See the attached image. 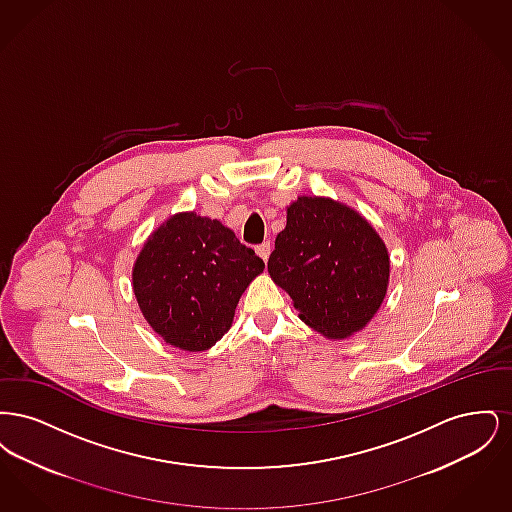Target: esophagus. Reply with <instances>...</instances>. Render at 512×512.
Listing matches in <instances>:
<instances>
[{
  "label": "esophagus",
  "mask_w": 512,
  "mask_h": 512,
  "mask_svg": "<svg viewBox=\"0 0 512 512\" xmlns=\"http://www.w3.org/2000/svg\"><path fill=\"white\" fill-rule=\"evenodd\" d=\"M255 251H257V255H259L263 261H268V255H270V242H263V244L257 245V247H255Z\"/></svg>",
  "instance_id": "esophagus-1"
}]
</instances>
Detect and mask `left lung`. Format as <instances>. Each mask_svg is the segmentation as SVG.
Segmentation results:
<instances>
[{
	"instance_id": "obj_1",
	"label": "left lung",
	"mask_w": 512,
	"mask_h": 512,
	"mask_svg": "<svg viewBox=\"0 0 512 512\" xmlns=\"http://www.w3.org/2000/svg\"><path fill=\"white\" fill-rule=\"evenodd\" d=\"M270 278L299 317L330 340L363 330L390 282V257L378 232L351 207L328 197H297L268 259Z\"/></svg>"
}]
</instances>
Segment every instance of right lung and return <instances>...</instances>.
I'll use <instances>...</instances> for the list:
<instances>
[{
  "label": "right lung",
  "instance_id": "right-lung-1",
  "mask_svg": "<svg viewBox=\"0 0 512 512\" xmlns=\"http://www.w3.org/2000/svg\"><path fill=\"white\" fill-rule=\"evenodd\" d=\"M263 268V259L219 220L178 213L142 247L132 286L163 340L205 351L230 330L242 293Z\"/></svg>",
  "mask_w": 512,
  "mask_h": 512
}]
</instances>
